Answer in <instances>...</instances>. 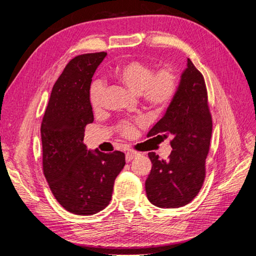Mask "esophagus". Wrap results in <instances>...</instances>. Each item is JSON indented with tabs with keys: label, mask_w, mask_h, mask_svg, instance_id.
Listing matches in <instances>:
<instances>
[{
	"label": "esophagus",
	"mask_w": 256,
	"mask_h": 256,
	"mask_svg": "<svg viewBox=\"0 0 256 256\" xmlns=\"http://www.w3.org/2000/svg\"><path fill=\"white\" fill-rule=\"evenodd\" d=\"M138 154L136 152H134V150H128V152H126V161H127V162L131 161L134 157H136Z\"/></svg>",
	"instance_id": "1"
}]
</instances>
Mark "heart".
<instances>
[{
  "label": "heart",
  "mask_w": 256,
  "mask_h": 256,
  "mask_svg": "<svg viewBox=\"0 0 256 256\" xmlns=\"http://www.w3.org/2000/svg\"><path fill=\"white\" fill-rule=\"evenodd\" d=\"M154 66L142 60H132L116 66L111 72V78L134 92L142 99L144 104L154 112H161L172 104L178 90V76L172 67H164L154 72ZM104 86L100 82L92 83L90 92V102L94 111H99L102 106ZM138 120L136 124H141ZM122 134L131 136L134 125L125 122L120 125Z\"/></svg>",
  "instance_id": "b5f03b06"
}]
</instances>
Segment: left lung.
Here are the masks:
<instances>
[{"instance_id":"obj_1","label":"left lung","mask_w":256,"mask_h":256,"mask_svg":"<svg viewBox=\"0 0 256 256\" xmlns=\"http://www.w3.org/2000/svg\"><path fill=\"white\" fill-rule=\"evenodd\" d=\"M212 131L204 76L188 58L172 104L147 134V136H170L173 148L168 160L148 152L152 166L145 190L152 205L178 208L198 196L205 180Z\"/></svg>"}]
</instances>
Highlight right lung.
<instances>
[{"label": "right lung", "instance_id": "obj_1", "mask_svg": "<svg viewBox=\"0 0 256 256\" xmlns=\"http://www.w3.org/2000/svg\"><path fill=\"white\" fill-rule=\"evenodd\" d=\"M106 52L76 56L53 85L42 122V168L54 198L79 216L99 212L109 205L115 178L125 154L88 150L84 130L94 122L90 102L92 78Z\"/></svg>", "mask_w": 256, "mask_h": 256}]
</instances>
